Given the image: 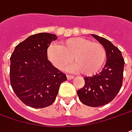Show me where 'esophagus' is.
I'll return each instance as SVG.
<instances>
[{
    "label": "esophagus",
    "instance_id": "esophagus-1",
    "mask_svg": "<svg viewBox=\"0 0 132 132\" xmlns=\"http://www.w3.org/2000/svg\"><path fill=\"white\" fill-rule=\"evenodd\" d=\"M67 79L68 80H72V79L74 78V76H71V75H67Z\"/></svg>",
    "mask_w": 132,
    "mask_h": 132
}]
</instances>
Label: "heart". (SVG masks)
Listing matches in <instances>:
<instances>
[{
	"mask_svg": "<svg viewBox=\"0 0 132 132\" xmlns=\"http://www.w3.org/2000/svg\"><path fill=\"white\" fill-rule=\"evenodd\" d=\"M47 56L54 66L63 69L73 61V70L85 76H92L100 71L105 63L106 51L101 44L85 38H71L63 43L52 44L47 49Z\"/></svg>",
	"mask_w": 132,
	"mask_h": 132,
	"instance_id": "1",
	"label": "heart"
}]
</instances>
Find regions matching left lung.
I'll use <instances>...</instances> for the list:
<instances>
[{
	"label": "left lung",
	"instance_id": "left-lung-1",
	"mask_svg": "<svg viewBox=\"0 0 132 132\" xmlns=\"http://www.w3.org/2000/svg\"><path fill=\"white\" fill-rule=\"evenodd\" d=\"M106 51V65L102 71L92 77H85V86L78 90L79 99L85 105L98 107L110 103L122 85L125 61L120 50L107 39L92 34Z\"/></svg>",
	"mask_w": 132,
	"mask_h": 132
}]
</instances>
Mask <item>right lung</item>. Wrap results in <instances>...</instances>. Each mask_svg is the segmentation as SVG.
Segmentation results:
<instances>
[{
	"instance_id": "right-lung-1",
	"label": "right lung",
	"mask_w": 132,
	"mask_h": 132,
	"mask_svg": "<svg viewBox=\"0 0 132 132\" xmlns=\"http://www.w3.org/2000/svg\"><path fill=\"white\" fill-rule=\"evenodd\" d=\"M56 35L40 33L18 44L10 57L12 89L26 106L43 108L52 105L66 75L47 59V48Z\"/></svg>"
}]
</instances>
